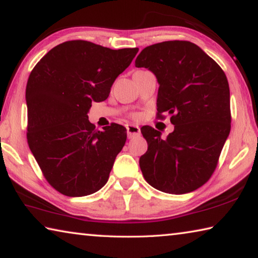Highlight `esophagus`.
Here are the masks:
<instances>
[{"label": "esophagus", "instance_id": "obj_1", "mask_svg": "<svg viewBox=\"0 0 258 258\" xmlns=\"http://www.w3.org/2000/svg\"><path fill=\"white\" fill-rule=\"evenodd\" d=\"M126 131H127L128 139L139 137V135H140V127L138 125H133V124L126 125Z\"/></svg>", "mask_w": 258, "mask_h": 258}]
</instances>
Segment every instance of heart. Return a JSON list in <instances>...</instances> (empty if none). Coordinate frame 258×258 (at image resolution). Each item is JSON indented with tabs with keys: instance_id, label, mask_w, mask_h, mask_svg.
<instances>
[{
	"instance_id": "heart-1",
	"label": "heart",
	"mask_w": 258,
	"mask_h": 258,
	"mask_svg": "<svg viewBox=\"0 0 258 258\" xmlns=\"http://www.w3.org/2000/svg\"><path fill=\"white\" fill-rule=\"evenodd\" d=\"M132 117H133V118H135V117H137V115H135V113H133Z\"/></svg>"
}]
</instances>
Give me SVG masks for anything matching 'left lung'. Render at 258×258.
<instances>
[{
    "label": "left lung",
    "instance_id": "left-lung-1",
    "mask_svg": "<svg viewBox=\"0 0 258 258\" xmlns=\"http://www.w3.org/2000/svg\"><path fill=\"white\" fill-rule=\"evenodd\" d=\"M159 83L157 118L171 115L174 132L141 128L148 150L140 157L143 177L155 189L183 195L198 189L215 171L231 130L228 78L215 60L187 41L145 47L135 60Z\"/></svg>",
    "mask_w": 258,
    "mask_h": 258
}]
</instances>
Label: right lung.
Masks as SVG:
<instances>
[{
    "label": "right lung",
    "instance_id": "obj_1",
    "mask_svg": "<svg viewBox=\"0 0 258 258\" xmlns=\"http://www.w3.org/2000/svg\"><path fill=\"white\" fill-rule=\"evenodd\" d=\"M138 51L67 41L47 52L30 73L27 142L45 180L60 194L83 197L107 183L126 142V128L112 123L101 132L87 112L93 101L109 97Z\"/></svg>",
    "mask_w": 258,
    "mask_h": 258
}]
</instances>
